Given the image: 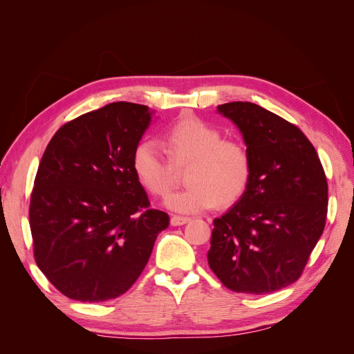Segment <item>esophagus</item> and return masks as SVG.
<instances>
[{
	"mask_svg": "<svg viewBox=\"0 0 354 354\" xmlns=\"http://www.w3.org/2000/svg\"><path fill=\"white\" fill-rule=\"evenodd\" d=\"M189 221H190L189 217H181V216L171 217V224H173V226H183V224H186Z\"/></svg>",
	"mask_w": 354,
	"mask_h": 354,
	"instance_id": "esophagus-1",
	"label": "esophagus"
}]
</instances>
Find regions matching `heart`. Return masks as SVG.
I'll return each mask as SVG.
<instances>
[{
  "mask_svg": "<svg viewBox=\"0 0 354 354\" xmlns=\"http://www.w3.org/2000/svg\"><path fill=\"white\" fill-rule=\"evenodd\" d=\"M164 149L153 142L138 143L133 169L142 186L155 196H164L174 186L177 169H187V187L165 198L177 212L196 214L216 205L232 207L250 187L252 156L236 138H223L218 128L199 118H185L164 134Z\"/></svg>",
  "mask_w": 354,
  "mask_h": 354,
  "instance_id": "1",
  "label": "heart"
}]
</instances>
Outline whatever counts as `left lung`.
I'll use <instances>...</instances> for the list:
<instances>
[{
  "label": "left lung",
  "mask_w": 354,
  "mask_h": 354,
  "mask_svg": "<svg viewBox=\"0 0 354 354\" xmlns=\"http://www.w3.org/2000/svg\"><path fill=\"white\" fill-rule=\"evenodd\" d=\"M252 156L245 196L214 220L208 264L234 292L269 294L303 274L328 214V181L315 146L279 115L250 102L218 106Z\"/></svg>",
  "instance_id": "8db88e82"
}]
</instances>
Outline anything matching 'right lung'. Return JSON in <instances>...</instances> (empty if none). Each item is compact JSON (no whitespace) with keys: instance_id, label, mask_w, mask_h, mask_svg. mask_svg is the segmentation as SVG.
I'll return each instance as SVG.
<instances>
[{"instance_id":"obj_1","label":"right lung","mask_w":354,"mask_h":354,"mask_svg":"<svg viewBox=\"0 0 354 354\" xmlns=\"http://www.w3.org/2000/svg\"><path fill=\"white\" fill-rule=\"evenodd\" d=\"M151 120L147 106L106 104L62 125L41 158L29 203L34 259L68 298L99 303L127 292L168 227L133 169Z\"/></svg>"}]
</instances>
